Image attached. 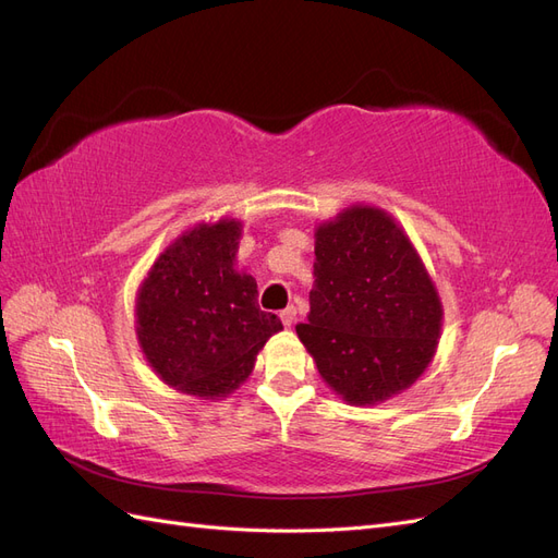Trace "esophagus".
Instances as JSON below:
<instances>
[{"label":"esophagus","mask_w":558,"mask_h":558,"mask_svg":"<svg viewBox=\"0 0 558 558\" xmlns=\"http://www.w3.org/2000/svg\"><path fill=\"white\" fill-rule=\"evenodd\" d=\"M295 314H298V312H295V307H286V310H283V312L279 314V316H281V320H283V326H286V328H291V326H293V320H295Z\"/></svg>","instance_id":"esophagus-1"}]
</instances>
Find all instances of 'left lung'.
Here are the masks:
<instances>
[{"label":"left lung","mask_w":558,"mask_h":558,"mask_svg":"<svg viewBox=\"0 0 558 558\" xmlns=\"http://www.w3.org/2000/svg\"><path fill=\"white\" fill-rule=\"evenodd\" d=\"M314 289L300 342L347 404L410 388L442 335V300L410 234L375 205L344 207L314 230Z\"/></svg>","instance_id":"obj_1"}]
</instances>
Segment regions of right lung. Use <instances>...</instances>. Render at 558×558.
<instances>
[{"label":"right lung","instance_id":"add662e5","mask_svg":"<svg viewBox=\"0 0 558 558\" xmlns=\"http://www.w3.org/2000/svg\"><path fill=\"white\" fill-rule=\"evenodd\" d=\"M240 218L197 221L162 248L134 298V335L148 367L174 391L221 400L248 379L283 330L258 307V283L238 267Z\"/></svg>","mask_w":558,"mask_h":558}]
</instances>
